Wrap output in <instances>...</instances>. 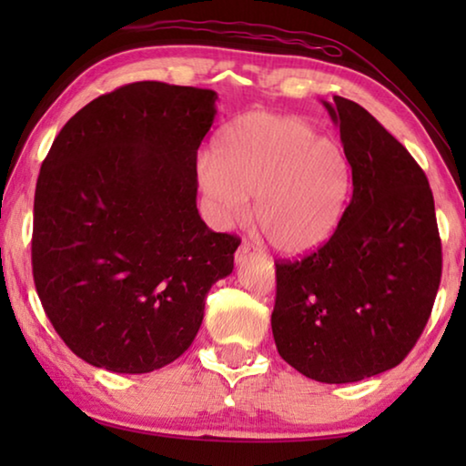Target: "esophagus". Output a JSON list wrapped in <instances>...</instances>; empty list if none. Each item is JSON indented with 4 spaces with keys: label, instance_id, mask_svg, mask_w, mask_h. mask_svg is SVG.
<instances>
[{
    "label": "esophagus",
    "instance_id": "34e87169",
    "mask_svg": "<svg viewBox=\"0 0 466 466\" xmlns=\"http://www.w3.org/2000/svg\"><path fill=\"white\" fill-rule=\"evenodd\" d=\"M257 255H258V252L255 250V247H252V244H248V242H242L240 247H238V250H236V265L247 263L248 258L257 257Z\"/></svg>",
    "mask_w": 466,
    "mask_h": 466
}]
</instances>
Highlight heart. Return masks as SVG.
Segmentation results:
<instances>
[{
	"mask_svg": "<svg viewBox=\"0 0 466 466\" xmlns=\"http://www.w3.org/2000/svg\"><path fill=\"white\" fill-rule=\"evenodd\" d=\"M197 175L219 222L247 218V199L255 197V224L286 255L320 247L335 232L351 191V164L341 146L302 116L269 110L228 123Z\"/></svg>",
	"mask_w": 466,
	"mask_h": 466,
	"instance_id": "1",
	"label": "heart"
}]
</instances>
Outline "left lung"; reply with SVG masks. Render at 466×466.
I'll return each instance as SVG.
<instances>
[{"label": "left lung", "mask_w": 466, "mask_h": 466, "mask_svg": "<svg viewBox=\"0 0 466 466\" xmlns=\"http://www.w3.org/2000/svg\"><path fill=\"white\" fill-rule=\"evenodd\" d=\"M327 106L350 157L353 193L330 238L278 261L271 314L279 356L327 384L358 382L407 358L441 278V242L428 177L358 102Z\"/></svg>", "instance_id": "8db88e82"}]
</instances>
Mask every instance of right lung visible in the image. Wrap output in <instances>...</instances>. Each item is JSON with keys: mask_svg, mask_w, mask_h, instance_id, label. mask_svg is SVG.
Masks as SVG:
<instances>
[{"mask_svg": "<svg viewBox=\"0 0 466 466\" xmlns=\"http://www.w3.org/2000/svg\"><path fill=\"white\" fill-rule=\"evenodd\" d=\"M214 90L136 82L94 98L46 154L35 191L33 275L77 358L146 374L183 356L240 238L197 211V149Z\"/></svg>", "mask_w": 466, "mask_h": 466, "instance_id": "obj_1", "label": "right lung"}]
</instances>
